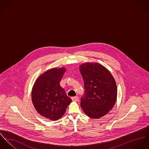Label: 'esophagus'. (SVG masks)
Returning a JSON list of instances; mask_svg holds the SVG:
<instances>
[{
	"mask_svg": "<svg viewBox=\"0 0 149 149\" xmlns=\"http://www.w3.org/2000/svg\"><path fill=\"white\" fill-rule=\"evenodd\" d=\"M71 99H72V100L73 101H75V102H77V101L79 100V98H78V97H72Z\"/></svg>",
	"mask_w": 149,
	"mask_h": 149,
	"instance_id": "obj_1",
	"label": "esophagus"
}]
</instances>
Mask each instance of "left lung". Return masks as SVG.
Segmentation results:
<instances>
[{
	"mask_svg": "<svg viewBox=\"0 0 149 149\" xmlns=\"http://www.w3.org/2000/svg\"><path fill=\"white\" fill-rule=\"evenodd\" d=\"M84 93L81 99L83 111L91 118L105 116L114 107L117 96L116 81L109 71L97 63H86L79 68Z\"/></svg>",
	"mask_w": 149,
	"mask_h": 149,
	"instance_id": "left-lung-1",
	"label": "left lung"
}]
</instances>
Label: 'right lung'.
Wrapping results in <instances>:
<instances>
[{
	"label": "right lung",
	"instance_id": "obj_1",
	"mask_svg": "<svg viewBox=\"0 0 149 149\" xmlns=\"http://www.w3.org/2000/svg\"><path fill=\"white\" fill-rule=\"evenodd\" d=\"M66 70L52 68L36 81L32 90V101L39 114L52 120L63 116L72 100L67 96L60 82Z\"/></svg>",
	"mask_w": 149,
	"mask_h": 149
}]
</instances>
